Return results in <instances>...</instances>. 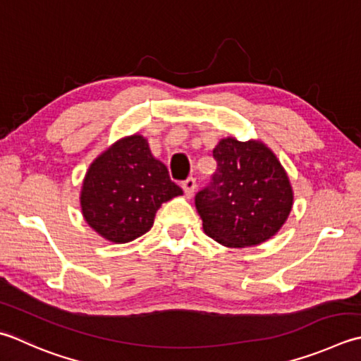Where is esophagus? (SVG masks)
Here are the masks:
<instances>
[{
  "label": "esophagus",
  "mask_w": 361,
  "mask_h": 361,
  "mask_svg": "<svg viewBox=\"0 0 361 361\" xmlns=\"http://www.w3.org/2000/svg\"><path fill=\"white\" fill-rule=\"evenodd\" d=\"M183 190H185L186 197H192V194L195 192V188H197V183H195V178H192V176H189L188 180L183 181Z\"/></svg>",
  "instance_id": "obj_1"
}]
</instances>
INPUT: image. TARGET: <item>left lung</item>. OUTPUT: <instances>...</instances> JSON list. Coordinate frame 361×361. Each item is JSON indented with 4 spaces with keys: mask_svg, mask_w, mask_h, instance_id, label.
Instances as JSON below:
<instances>
[{
    "mask_svg": "<svg viewBox=\"0 0 361 361\" xmlns=\"http://www.w3.org/2000/svg\"><path fill=\"white\" fill-rule=\"evenodd\" d=\"M208 186L195 208L209 238L227 247H252L272 238L293 208V189L277 157L264 144L222 139Z\"/></svg>",
    "mask_w": 361,
    "mask_h": 361,
    "instance_id": "left-lung-1",
    "label": "left lung"
}]
</instances>
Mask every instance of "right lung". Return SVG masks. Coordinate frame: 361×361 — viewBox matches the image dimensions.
<instances>
[{"label": "right lung", "mask_w": 361, "mask_h": 361, "mask_svg": "<svg viewBox=\"0 0 361 361\" xmlns=\"http://www.w3.org/2000/svg\"><path fill=\"white\" fill-rule=\"evenodd\" d=\"M181 194L147 140L134 134L92 162L82 183L81 208L98 235L125 244L145 235L161 204Z\"/></svg>", "instance_id": "right-lung-1"}]
</instances>
